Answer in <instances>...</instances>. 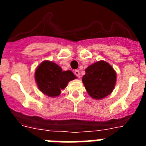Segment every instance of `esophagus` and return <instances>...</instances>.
<instances>
[{
	"mask_svg": "<svg viewBox=\"0 0 146 146\" xmlns=\"http://www.w3.org/2000/svg\"><path fill=\"white\" fill-rule=\"evenodd\" d=\"M74 74H75V75L77 76V77H80V74L79 70H77V69H76V70H74Z\"/></svg>",
	"mask_w": 146,
	"mask_h": 146,
	"instance_id": "obj_1",
	"label": "esophagus"
}]
</instances>
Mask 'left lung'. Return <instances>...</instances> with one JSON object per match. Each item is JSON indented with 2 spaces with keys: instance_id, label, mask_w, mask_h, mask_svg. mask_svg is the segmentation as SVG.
Wrapping results in <instances>:
<instances>
[{
  "instance_id": "1",
  "label": "left lung",
  "mask_w": 146,
  "mask_h": 146,
  "mask_svg": "<svg viewBox=\"0 0 146 146\" xmlns=\"http://www.w3.org/2000/svg\"><path fill=\"white\" fill-rule=\"evenodd\" d=\"M82 80L91 97L102 99L113 91L116 82V73L108 63L99 60L86 69V74Z\"/></svg>"
}]
</instances>
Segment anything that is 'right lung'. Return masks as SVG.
I'll return each mask as SVG.
<instances>
[{
  "instance_id": "1",
  "label": "right lung",
  "mask_w": 146,
  "mask_h": 146,
  "mask_svg": "<svg viewBox=\"0 0 146 146\" xmlns=\"http://www.w3.org/2000/svg\"><path fill=\"white\" fill-rule=\"evenodd\" d=\"M77 78L70 70L62 71L52 61H43L35 72V80L38 89L50 97L60 95V90L66 87L68 82Z\"/></svg>"
}]
</instances>
